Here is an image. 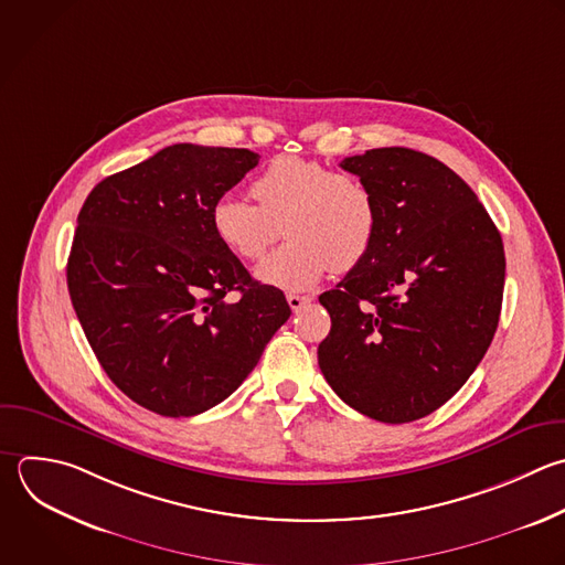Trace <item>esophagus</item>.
Instances as JSON below:
<instances>
[{
	"label": "esophagus",
	"mask_w": 565,
	"mask_h": 565,
	"mask_svg": "<svg viewBox=\"0 0 565 565\" xmlns=\"http://www.w3.org/2000/svg\"><path fill=\"white\" fill-rule=\"evenodd\" d=\"M287 302L294 311H300L305 305L311 302V296H300V294H287Z\"/></svg>",
	"instance_id": "esophagus-1"
}]
</instances>
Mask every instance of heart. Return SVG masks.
<instances>
[{"label": "heart", "instance_id": "heart-1", "mask_svg": "<svg viewBox=\"0 0 565 565\" xmlns=\"http://www.w3.org/2000/svg\"><path fill=\"white\" fill-rule=\"evenodd\" d=\"M252 196L258 205L218 196L210 225L227 252L249 263L269 252L285 225L289 243L256 269L265 285L305 289L329 269H353L375 243L377 205L369 185L320 161L274 159L254 179Z\"/></svg>", "mask_w": 565, "mask_h": 565}]
</instances>
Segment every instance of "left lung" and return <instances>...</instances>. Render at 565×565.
<instances>
[{
  "label": "left lung",
  "instance_id": "left-lung-1",
  "mask_svg": "<svg viewBox=\"0 0 565 565\" xmlns=\"http://www.w3.org/2000/svg\"><path fill=\"white\" fill-rule=\"evenodd\" d=\"M369 185L377 234L320 305L329 386L362 415L404 424L437 411L470 377L497 331L505 256L475 192L441 161L408 148L347 157Z\"/></svg>",
  "mask_w": 565,
  "mask_h": 565
}]
</instances>
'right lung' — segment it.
<instances>
[{"instance_id":"right-lung-1","label":"right lung","mask_w":565,"mask_h":565,"mask_svg":"<svg viewBox=\"0 0 565 565\" xmlns=\"http://www.w3.org/2000/svg\"><path fill=\"white\" fill-rule=\"evenodd\" d=\"M258 154L168 146L86 199L68 291L108 377L143 408L199 415L230 397L291 309L212 232L210 212ZM238 290L236 301L226 294Z\"/></svg>"}]
</instances>
